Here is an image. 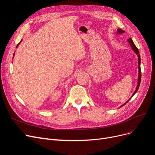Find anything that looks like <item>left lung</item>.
<instances>
[{
	"instance_id": "1",
	"label": "left lung",
	"mask_w": 155,
	"mask_h": 155,
	"mask_svg": "<svg viewBox=\"0 0 155 155\" xmlns=\"http://www.w3.org/2000/svg\"><path fill=\"white\" fill-rule=\"evenodd\" d=\"M124 31L122 30V29H117V35L123 34V33H124ZM127 41H128V43H129L130 46H131V48H132V50L134 51V53L136 54V55L137 56V61H138V78H137V86H136V90H135L133 94L131 95V97H130V99H129L127 101H126L124 104L122 105L120 107L124 106V105L126 103H127L128 101L132 98L133 96L137 92V90H138V88H139V87H140V83H141V58H140V55L139 51H138L137 47L135 46V45H134V42H133V39H132L131 38H129V39H127ZM120 107H119V108H120Z\"/></svg>"
}]
</instances>
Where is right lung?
<instances>
[{"label":"right lung","instance_id":"obj_1","mask_svg":"<svg viewBox=\"0 0 155 155\" xmlns=\"http://www.w3.org/2000/svg\"><path fill=\"white\" fill-rule=\"evenodd\" d=\"M21 41H22V40H21V41H20V42H19V43H18V45H17V46H16V48H18V46H19V45H20V43H21ZM14 54H15V53H14V55H13V58H14Z\"/></svg>","mask_w":155,"mask_h":155}]
</instances>
